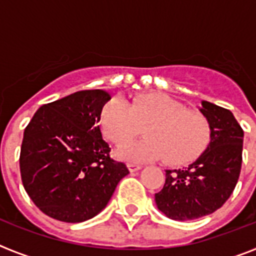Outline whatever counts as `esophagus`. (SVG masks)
<instances>
[{
	"mask_svg": "<svg viewBox=\"0 0 256 256\" xmlns=\"http://www.w3.org/2000/svg\"><path fill=\"white\" fill-rule=\"evenodd\" d=\"M126 166H128V169H130V172H137L142 168V165L137 164V162H128Z\"/></svg>",
	"mask_w": 256,
	"mask_h": 256,
	"instance_id": "1",
	"label": "esophagus"
}]
</instances>
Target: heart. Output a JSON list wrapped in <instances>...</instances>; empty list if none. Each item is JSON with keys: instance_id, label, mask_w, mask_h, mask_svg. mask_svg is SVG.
Masks as SVG:
<instances>
[{"instance_id": "1", "label": "heart", "mask_w": 256, "mask_h": 256, "mask_svg": "<svg viewBox=\"0 0 256 256\" xmlns=\"http://www.w3.org/2000/svg\"><path fill=\"white\" fill-rule=\"evenodd\" d=\"M100 126L116 144L130 141L144 126L148 138L123 144L116 151L122 159L137 162L165 159L172 165L187 164L201 155L210 138L204 115L158 94L133 97L130 102L114 97L101 110Z\"/></svg>"}]
</instances>
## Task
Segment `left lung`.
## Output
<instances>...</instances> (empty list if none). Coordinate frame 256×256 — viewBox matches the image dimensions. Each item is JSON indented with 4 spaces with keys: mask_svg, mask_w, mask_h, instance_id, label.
I'll return each instance as SVG.
<instances>
[{
    "mask_svg": "<svg viewBox=\"0 0 256 256\" xmlns=\"http://www.w3.org/2000/svg\"><path fill=\"white\" fill-rule=\"evenodd\" d=\"M198 110L210 126L206 150L186 168L165 170L164 187L155 194L158 209L173 220H194L218 210L241 172L244 130L234 114L208 101Z\"/></svg>",
    "mask_w": 256,
    "mask_h": 256,
    "instance_id": "1",
    "label": "left lung"
}]
</instances>
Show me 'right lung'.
<instances>
[{
	"instance_id": "obj_1",
	"label": "right lung",
	"mask_w": 256,
	"mask_h": 256,
	"mask_svg": "<svg viewBox=\"0 0 256 256\" xmlns=\"http://www.w3.org/2000/svg\"><path fill=\"white\" fill-rule=\"evenodd\" d=\"M104 90L79 91L42 105L26 126L20 151L22 186L40 212L80 223L105 209L130 173L112 160L101 134Z\"/></svg>"
}]
</instances>
